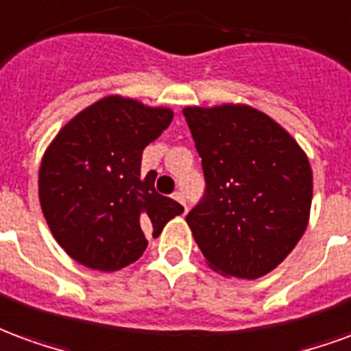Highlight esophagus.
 <instances>
[{
    "mask_svg": "<svg viewBox=\"0 0 351 351\" xmlns=\"http://www.w3.org/2000/svg\"><path fill=\"white\" fill-rule=\"evenodd\" d=\"M172 196H173V200H178L179 204H183V206L186 207V204H185V196H183V193H181V191H176V193H173Z\"/></svg>",
    "mask_w": 351,
    "mask_h": 351,
    "instance_id": "esophagus-1",
    "label": "esophagus"
}]
</instances>
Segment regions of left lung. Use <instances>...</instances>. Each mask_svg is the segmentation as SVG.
<instances>
[{"instance_id": "1", "label": "left lung", "mask_w": 351, "mask_h": 351, "mask_svg": "<svg viewBox=\"0 0 351 351\" xmlns=\"http://www.w3.org/2000/svg\"><path fill=\"white\" fill-rule=\"evenodd\" d=\"M202 157L206 193L186 224L209 267L260 278L308 224L312 170L305 151L269 116L245 104L183 110Z\"/></svg>"}]
</instances>
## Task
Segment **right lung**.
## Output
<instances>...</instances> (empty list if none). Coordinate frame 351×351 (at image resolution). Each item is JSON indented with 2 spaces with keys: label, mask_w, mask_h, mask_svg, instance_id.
Masks as SVG:
<instances>
[{
  "label": "right lung",
  "mask_w": 351,
  "mask_h": 351,
  "mask_svg": "<svg viewBox=\"0 0 351 351\" xmlns=\"http://www.w3.org/2000/svg\"><path fill=\"white\" fill-rule=\"evenodd\" d=\"M170 108L110 95L58 132L39 168V200L50 232L69 256L97 271L136 262L183 206L140 176L142 151L172 123Z\"/></svg>",
  "instance_id": "add662e5"
}]
</instances>
